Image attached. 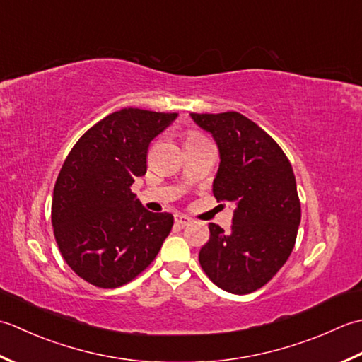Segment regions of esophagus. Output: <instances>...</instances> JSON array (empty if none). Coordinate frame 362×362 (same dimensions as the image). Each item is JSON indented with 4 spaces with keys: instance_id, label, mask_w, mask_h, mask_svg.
I'll use <instances>...</instances> for the list:
<instances>
[{
    "instance_id": "obj_1",
    "label": "esophagus",
    "mask_w": 362,
    "mask_h": 362,
    "mask_svg": "<svg viewBox=\"0 0 362 362\" xmlns=\"http://www.w3.org/2000/svg\"><path fill=\"white\" fill-rule=\"evenodd\" d=\"M175 222H176V225H180V226H187L192 222V218H189L187 216H182V214H176Z\"/></svg>"
}]
</instances>
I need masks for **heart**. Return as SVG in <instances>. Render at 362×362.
Masks as SVG:
<instances>
[{"label": "heart", "instance_id": "1", "mask_svg": "<svg viewBox=\"0 0 362 362\" xmlns=\"http://www.w3.org/2000/svg\"><path fill=\"white\" fill-rule=\"evenodd\" d=\"M200 139H204V137L202 134H198V132H189L186 140H200Z\"/></svg>", "mask_w": 362, "mask_h": 362}]
</instances>
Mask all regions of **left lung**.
<instances>
[{"label": "left lung", "instance_id": "obj_1", "mask_svg": "<svg viewBox=\"0 0 362 362\" xmlns=\"http://www.w3.org/2000/svg\"><path fill=\"white\" fill-rule=\"evenodd\" d=\"M190 117L217 144L214 197L234 204L231 231L209 223L198 259L220 289L255 292L283 267L297 239L301 209L292 165L275 140L239 112Z\"/></svg>", "mask_w": 362, "mask_h": 362}]
</instances>
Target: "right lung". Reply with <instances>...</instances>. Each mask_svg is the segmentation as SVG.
Returning <instances> with one entry per match:
<instances>
[{
  "instance_id": "obj_1",
  "label": "right lung",
  "mask_w": 362,
  "mask_h": 362,
  "mask_svg": "<svg viewBox=\"0 0 362 362\" xmlns=\"http://www.w3.org/2000/svg\"><path fill=\"white\" fill-rule=\"evenodd\" d=\"M176 117L120 109L93 124L65 159L51 220L65 262L87 283L103 289L129 283L172 231V214L146 211L131 186L146 173L150 142Z\"/></svg>"
}]
</instances>
